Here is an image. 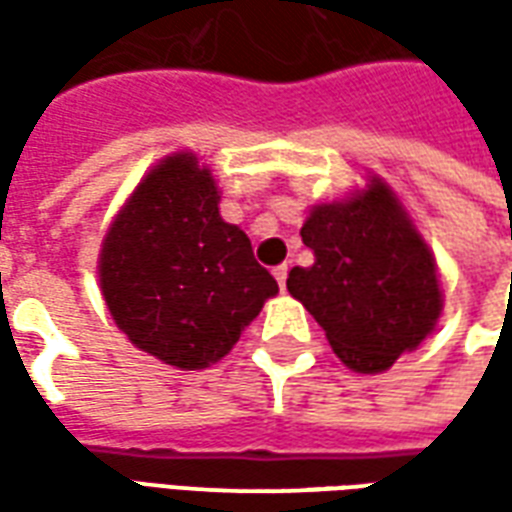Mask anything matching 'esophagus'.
<instances>
[{
  "instance_id": "34e87169",
  "label": "esophagus",
  "mask_w": 512,
  "mask_h": 512,
  "mask_svg": "<svg viewBox=\"0 0 512 512\" xmlns=\"http://www.w3.org/2000/svg\"><path fill=\"white\" fill-rule=\"evenodd\" d=\"M274 277H277L279 288L285 290V282H288V263H282V266L274 268Z\"/></svg>"
}]
</instances>
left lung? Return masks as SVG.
<instances>
[{"label": "left lung", "instance_id": "1", "mask_svg": "<svg viewBox=\"0 0 512 512\" xmlns=\"http://www.w3.org/2000/svg\"><path fill=\"white\" fill-rule=\"evenodd\" d=\"M301 241L315 263L290 271V296L351 370L381 373L433 332L441 312L436 263L386 186L318 205Z\"/></svg>", "mask_w": 512, "mask_h": 512}]
</instances>
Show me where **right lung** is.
<instances>
[{
	"label": "right lung",
	"mask_w": 512,
	"mask_h": 512,
	"mask_svg": "<svg viewBox=\"0 0 512 512\" xmlns=\"http://www.w3.org/2000/svg\"><path fill=\"white\" fill-rule=\"evenodd\" d=\"M101 288L128 340L183 370L219 362L279 290L244 230L219 216L211 172L186 153L158 164L120 211Z\"/></svg>",
	"instance_id": "add662e5"
}]
</instances>
